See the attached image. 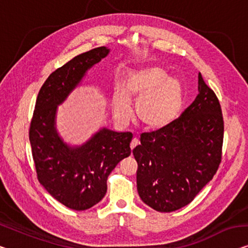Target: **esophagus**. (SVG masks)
<instances>
[{"instance_id": "esophagus-1", "label": "esophagus", "mask_w": 248, "mask_h": 248, "mask_svg": "<svg viewBox=\"0 0 248 248\" xmlns=\"http://www.w3.org/2000/svg\"><path fill=\"white\" fill-rule=\"evenodd\" d=\"M138 143H139L138 139H137V138H134V139H132V140H131V143H130V148H131V149H134L135 147L138 146Z\"/></svg>"}]
</instances>
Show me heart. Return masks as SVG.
Instances as JSON below:
<instances>
[{
	"label": "heart",
	"instance_id": "b5f03b06",
	"mask_svg": "<svg viewBox=\"0 0 248 248\" xmlns=\"http://www.w3.org/2000/svg\"><path fill=\"white\" fill-rule=\"evenodd\" d=\"M125 91L137 100V116L149 128H161L173 121L183 106L182 83L160 68L137 70L125 81ZM130 101L123 91L116 92L114 113L121 120L130 116Z\"/></svg>",
	"mask_w": 248,
	"mask_h": 248
}]
</instances>
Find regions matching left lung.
Masks as SVG:
<instances>
[{
	"label": "left lung",
	"instance_id": "1",
	"mask_svg": "<svg viewBox=\"0 0 248 248\" xmlns=\"http://www.w3.org/2000/svg\"><path fill=\"white\" fill-rule=\"evenodd\" d=\"M223 140L219 100L199 73L194 102L169 124L141 134L132 150L141 201L161 213L193 202L219 167Z\"/></svg>",
	"mask_w": 248,
	"mask_h": 248
}]
</instances>
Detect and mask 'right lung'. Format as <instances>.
I'll use <instances>...</instances> for the list:
<instances>
[{
	"instance_id": "1",
	"label": "right lung",
	"mask_w": 248,
	"mask_h": 248,
	"mask_svg": "<svg viewBox=\"0 0 248 248\" xmlns=\"http://www.w3.org/2000/svg\"><path fill=\"white\" fill-rule=\"evenodd\" d=\"M100 46L77 55L51 73L39 91L29 138L39 182L53 198L75 210L98 204L107 193V179L131 154V132L103 128L80 147H69L55 130V112L92 65L107 57Z\"/></svg>"
}]
</instances>
